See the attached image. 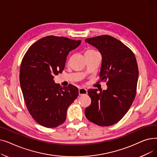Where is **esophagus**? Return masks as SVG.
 I'll return each mask as SVG.
<instances>
[{
	"mask_svg": "<svg viewBox=\"0 0 157 157\" xmlns=\"http://www.w3.org/2000/svg\"><path fill=\"white\" fill-rule=\"evenodd\" d=\"M87 94V90L86 88H80L79 89V95H83Z\"/></svg>",
	"mask_w": 157,
	"mask_h": 157,
	"instance_id": "obj_1",
	"label": "esophagus"
}]
</instances>
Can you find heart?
Listing matches in <instances>:
<instances>
[{
	"label": "heart",
	"mask_w": 157,
	"mask_h": 157,
	"mask_svg": "<svg viewBox=\"0 0 157 157\" xmlns=\"http://www.w3.org/2000/svg\"><path fill=\"white\" fill-rule=\"evenodd\" d=\"M94 52H96L94 51V50H93V49H88V50H87V51L86 52V53H94Z\"/></svg>",
	"instance_id": "heart-1"
}]
</instances>
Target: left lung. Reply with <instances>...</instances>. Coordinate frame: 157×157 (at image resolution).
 Returning a JSON list of instances; mask_svg holds the SVG:
<instances>
[{
    "label": "left lung",
    "mask_w": 157,
    "mask_h": 157,
    "mask_svg": "<svg viewBox=\"0 0 157 157\" xmlns=\"http://www.w3.org/2000/svg\"><path fill=\"white\" fill-rule=\"evenodd\" d=\"M100 52L102 65L100 81H106L108 88L99 93L89 89L91 104L85 109L86 118L101 127L118 122L127 113L137 91L139 70L136 56L120 40L108 35L85 39Z\"/></svg>",
    "instance_id": "8db88e82"
}]
</instances>
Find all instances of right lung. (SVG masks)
Returning <instances> with one entry per match:
<instances>
[{"instance_id": "add662e5", "label": "right lung", "mask_w": 157, "mask_h": 157, "mask_svg": "<svg viewBox=\"0 0 157 157\" xmlns=\"http://www.w3.org/2000/svg\"><path fill=\"white\" fill-rule=\"evenodd\" d=\"M81 40L50 36L38 40L28 49L20 66V82L27 108L39 125L46 128L60 125L67 109L78 96V88L71 84L63 88L55 84L69 52Z\"/></svg>"}]
</instances>
